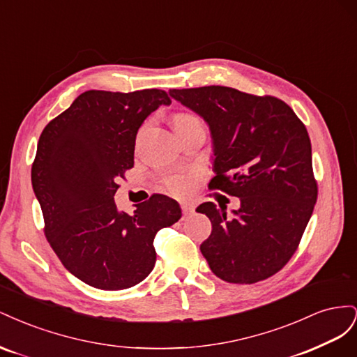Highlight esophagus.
Instances as JSON below:
<instances>
[{
  "instance_id": "obj_1",
  "label": "esophagus",
  "mask_w": 357,
  "mask_h": 357,
  "mask_svg": "<svg viewBox=\"0 0 357 357\" xmlns=\"http://www.w3.org/2000/svg\"><path fill=\"white\" fill-rule=\"evenodd\" d=\"M181 210H183V214L189 215V214L193 213V210H195V207H193V205H192L190 202H183V204H181Z\"/></svg>"
}]
</instances>
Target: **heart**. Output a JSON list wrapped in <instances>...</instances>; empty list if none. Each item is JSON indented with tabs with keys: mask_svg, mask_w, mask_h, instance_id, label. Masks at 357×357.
<instances>
[{
	"mask_svg": "<svg viewBox=\"0 0 357 357\" xmlns=\"http://www.w3.org/2000/svg\"><path fill=\"white\" fill-rule=\"evenodd\" d=\"M195 123H201V122H199V119L193 114L178 113L174 116V128L189 126V125H195ZM168 188L176 193H183L190 188V185H189V180L185 177H172L168 180Z\"/></svg>",
	"mask_w": 357,
	"mask_h": 357,
	"instance_id": "obj_1",
	"label": "heart"
}]
</instances>
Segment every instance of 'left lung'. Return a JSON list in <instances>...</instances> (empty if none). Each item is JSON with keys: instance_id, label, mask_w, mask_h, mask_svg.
Here are the masks:
<instances>
[{"instance_id": "obj_1", "label": "left lung", "mask_w": 357, "mask_h": 357, "mask_svg": "<svg viewBox=\"0 0 357 357\" xmlns=\"http://www.w3.org/2000/svg\"><path fill=\"white\" fill-rule=\"evenodd\" d=\"M168 93L210 129L215 174L210 188L240 198L231 218L213 202L197 208L211 222L199 247L210 269L225 282L243 284L274 275L295 253L317 201L304 123L274 96L226 86Z\"/></svg>"}]
</instances>
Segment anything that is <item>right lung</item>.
Wrapping results in <instances>:
<instances>
[{
	"instance_id": "right-lung-1",
	"label": "right lung",
	"mask_w": 357,
	"mask_h": 357,
	"mask_svg": "<svg viewBox=\"0 0 357 357\" xmlns=\"http://www.w3.org/2000/svg\"><path fill=\"white\" fill-rule=\"evenodd\" d=\"M167 92L88 91L43 129L31 171L46 236L68 271L101 290L132 287L152 273L159 229L181 218L177 201L153 195L119 211L116 180L134 167L135 137Z\"/></svg>"
}]
</instances>
